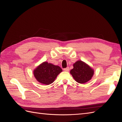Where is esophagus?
<instances>
[{
	"label": "esophagus",
	"instance_id": "34e87169",
	"mask_svg": "<svg viewBox=\"0 0 122 122\" xmlns=\"http://www.w3.org/2000/svg\"><path fill=\"white\" fill-rule=\"evenodd\" d=\"M64 70L65 71H67V72H68V71H69V67H67L66 68H64Z\"/></svg>",
	"mask_w": 122,
	"mask_h": 122
}]
</instances>
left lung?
<instances>
[{
  "mask_svg": "<svg viewBox=\"0 0 122 122\" xmlns=\"http://www.w3.org/2000/svg\"><path fill=\"white\" fill-rule=\"evenodd\" d=\"M73 66V68L70 72L76 81L79 83H85L90 81L93 76L94 70L84 62L78 61Z\"/></svg>",
  "mask_w": 122,
  "mask_h": 122,
  "instance_id": "8db88e82",
  "label": "left lung"
}]
</instances>
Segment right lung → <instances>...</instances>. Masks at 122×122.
Segmentation results:
<instances>
[{"instance_id":"add662e5","label":"right lung","mask_w":122,"mask_h":122,"mask_svg":"<svg viewBox=\"0 0 122 122\" xmlns=\"http://www.w3.org/2000/svg\"><path fill=\"white\" fill-rule=\"evenodd\" d=\"M62 71L61 68L58 66L45 61L36 68L34 71V75L39 82L49 85L54 81Z\"/></svg>"}]
</instances>
